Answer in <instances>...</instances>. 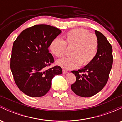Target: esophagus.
<instances>
[{
  "instance_id": "1",
  "label": "esophagus",
  "mask_w": 122,
  "mask_h": 122,
  "mask_svg": "<svg viewBox=\"0 0 122 122\" xmlns=\"http://www.w3.org/2000/svg\"><path fill=\"white\" fill-rule=\"evenodd\" d=\"M62 73H64V74H66V73H68V71H65V70L63 69V70H62Z\"/></svg>"
}]
</instances>
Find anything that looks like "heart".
Wrapping results in <instances>:
<instances>
[{
  "label": "heart",
  "instance_id": "heart-1",
  "mask_svg": "<svg viewBox=\"0 0 122 122\" xmlns=\"http://www.w3.org/2000/svg\"><path fill=\"white\" fill-rule=\"evenodd\" d=\"M64 39L55 38L49 46L51 53L57 57L65 56L66 47H72L70 52L72 56L57 60V65L64 69H76L81 65H88L95 58L99 47V41L95 34L86 29H75L67 32Z\"/></svg>",
  "mask_w": 122,
  "mask_h": 122
}]
</instances>
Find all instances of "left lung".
Segmentation results:
<instances>
[{"label": "left lung", "mask_w": 122, "mask_h": 122, "mask_svg": "<svg viewBox=\"0 0 122 122\" xmlns=\"http://www.w3.org/2000/svg\"><path fill=\"white\" fill-rule=\"evenodd\" d=\"M99 41L96 55L90 64L78 71H73L76 80L71 89L77 95L88 97L96 95L108 81L113 63L112 48L106 37L95 30Z\"/></svg>", "instance_id": "8db88e82"}]
</instances>
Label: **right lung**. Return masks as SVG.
<instances>
[{"instance_id": "obj_1", "label": "right lung", "mask_w": 122, "mask_h": 122, "mask_svg": "<svg viewBox=\"0 0 122 122\" xmlns=\"http://www.w3.org/2000/svg\"><path fill=\"white\" fill-rule=\"evenodd\" d=\"M61 33L58 28L47 25H36L25 29L14 42L10 68L17 86L31 97L44 96L49 91L51 80L62 74L56 65L48 47L53 39Z\"/></svg>"}]
</instances>
